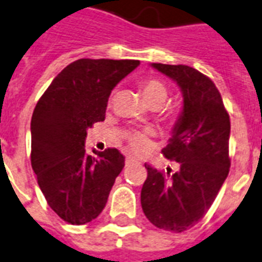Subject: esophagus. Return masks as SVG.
Instances as JSON below:
<instances>
[{"label": "esophagus", "instance_id": "esophagus-1", "mask_svg": "<svg viewBox=\"0 0 262 262\" xmlns=\"http://www.w3.org/2000/svg\"><path fill=\"white\" fill-rule=\"evenodd\" d=\"M133 161H135V159H134V157H129V156H127V157H125V164L133 163Z\"/></svg>", "mask_w": 262, "mask_h": 262}]
</instances>
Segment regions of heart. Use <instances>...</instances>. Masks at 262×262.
<instances>
[{
  "label": "heart",
  "mask_w": 262,
  "mask_h": 262,
  "mask_svg": "<svg viewBox=\"0 0 262 262\" xmlns=\"http://www.w3.org/2000/svg\"><path fill=\"white\" fill-rule=\"evenodd\" d=\"M143 98L151 108H160L168 98V89L160 79L147 78L141 82ZM129 147L135 151H145L149 147V138L145 133H131L127 137Z\"/></svg>",
  "instance_id": "1"
}]
</instances>
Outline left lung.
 Instances as JSON below:
<instances>
[{
    "instance_id": "left-lung-1",
    "label": "left lung",
    "mask_w": 262,
    "mask_h": 262,
    "mask_svg": "<svg viewBox=\"0 0 262 262\" xmlns=\"http://www.w3.org/2000/svg\"><path fill=\"white\" fill-rule=\"evenodd\" d=\"M178 83L183 111L163 154L179 168L167 173L145 164L141 191L143 213L161 230L183 232L204 217L217 196L231 165L230 116L214 83L187 66L151 64Z\"/></svg>"
}]
</instances>
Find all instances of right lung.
<instances>
[{
	"mask_svg": "<svg viewBox=\"0 0 262 262\" xmlns=\"http://www.w3.org/2000/svg\"><path fill=\"white\" fill-rule=\"evenodd\" d=\"M138 60L80 58L53 79L31 119V165L48 205L64 222L98 217L124 157L109 147L89 156L87 128L105 120L109 95Z\"/></svg>",
	"mask_w": 262,
	"mask_h": 262,
	"instance_id": "1",
	"label": "right lung"
}]
</instances>
